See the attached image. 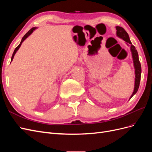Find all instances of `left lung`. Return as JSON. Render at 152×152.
Wrapping results in <instances>:
<instances>
[{
	"instance_id": "8db88e82",
	"label": "left lung",
	"mask_w": 152,
	"mask_h": 152,
	"mask_svg": "<svg viewBox=\"0 0 152 152\" xmlns=\"http://www.w3.org/2000/svg\"><path fill=\"white\" fill-rule=\"evenodd\" d=\"M116 34L117 36L119 38L123 39L126 42L127 45H129V44L131 45V51L132 54V58L133 60V65H134V67L135 69V81H134V91L131 96L129 99L134 96L136 93L137 90H138L140 83V79H141V64L139 60L138 57V53H137V50L136 49L135 47L133 45L131 42L129 37L128 34L126 32V31L124 30L122 27L121 26H116Z\"/></svg>"
}]
</instances>
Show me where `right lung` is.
Wrapping results in <instances>:
<instances>
[{"instance_id":"add662e5","label":"right lung","mask_w":152,"mask_h":152,"mask_svg":"<svg viewBox=\"0 0 152 152\" xmlns=\"http://www.w3.org/2000/svg\"><path fill=\"white\" fill-rule=\"evenodd\" d=\"M37 27H34V28H32L31 29H30L28 32H27V33L23 36V37L22 38V39H21V42H20V44L18 45V46L17 47V48H16V49H15V50H14V52H13V54H12V57H11V61H12V59H13V58H14V56H15V54L16 53V52L18 51V50L20 49V46H21V44L23 43V41L28 37H29L32 33H33V31L35 30V29H37Z\"/></svg>"}]
</instances>
